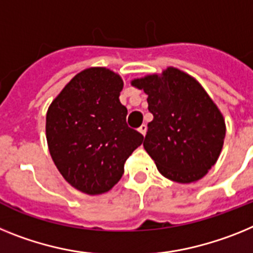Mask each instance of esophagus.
<instances>
[{"label":"esophagus","mask_w":253,"mask_h":253,"mask_svg":"<svg viewBox=\"0 0 253 253\" xmlns=\"http://www.w3.org/2000/svg\"><path fill=\"white\" fill-rule=\"evenodd\" d=\"M146 131H148V126H146V125H141V126L139 127V132L141 133V135H146Z\"/></svg>","instance_id":"obj_1"}]
</instances>
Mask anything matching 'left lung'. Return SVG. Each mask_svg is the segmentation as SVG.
I'll return each instance as SVG.
<instances>
[{
  "instance_id": "1",
  "label": "left lung",
  "mask_w": 253,
  "mask_h": 253,
  "mask_svg": "<svg viewBox=\"0 0 253 253\" xmlns=\"http://www.w3.org/2000/svg\"><path fill=\"white\" fill-rule=\"evenodd\" d=\"M148 94L144 148L166 178L199 181L216 163L225 137L223 114L192 76L174 67L131 83Z\"/></svg>"
}]
</instances>
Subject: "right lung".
<instances>
[{
	"instance_id": "obj_1",
	"label": "right lung",
	"mask_w": 253,
	"mask_h": 253,
	"mask_svg": "<svg viewBox=\"0 0 253 253\" xmlns=\"http://www.w3.org/2000/svg\"><path fill=\"white\" fill-rule=\"evenodd\" d=\"M124 81L105 67L81 71L52 102L45 118L50 157L63 178L87 195L111 190L144 136L126 124Z\"/></svg>"
}]
</instances>
